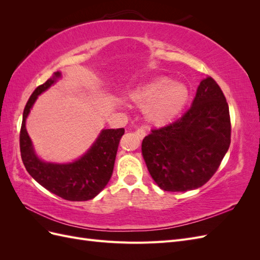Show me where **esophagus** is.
<instances>
[{"label": "esophagus", "instance_id": "esophagus-1", "mask_svg": "<svg viewBox=\"0 0 260 260\" xmlns=\"http://www.w3.org/2000/svg\"><path fill=\"white\" fill-rule=\"evenodd\" d=\"M136 136H137L140 140H142V139L146 136V132H145V130H144V129L140 128V129H138V130L136 131Z\"/></svg>", "mask_w": 260, "mask_h": 260}]
</instances>
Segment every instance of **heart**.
<instances>
[{"mask_svg":"<svg viewBox=\"0 0 260 260\" xmlns=\"http://www.w3.org/2000/svg\"><path fill=\"white\" fill-rule=\"evenodd\" d=\"M190 93L186 85L159 77L138 85L129 93V101L144 107L148 123L165 125L174 121L185 107Z\"/></svg>","mask_w":260,"mask_h":260,"instance_id":"heart-1","label":"heart"}]
</instances>
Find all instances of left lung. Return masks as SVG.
<instances>
[{
  "label": "left lung",
  "instance_id": "1",
  "mask_svg": "<svg viewBox=\"0 0 260 260\" xmlns=\"http://www.w3.org/2000/svg\"><path fill=\"white\" fill-rule=\"evenodd\" d=\"M230 142L229 106L217 82L206 77L182 117L143 139L142 155L161 190L185 192L214 176Z\"/></svg>",
  "mask_w": 260,
  "mask_h": 260
}]
</instances>
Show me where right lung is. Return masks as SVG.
Wrapping results in <instances>:
<instances>
[{
    "mask_svg": "<svg viewBox=\"0 0 260 260\" xmlns=\"http://www.w3.org/2000/svg\"><path fill=\"white\" fill-rule=\"evenodd\" d=\"M60 77L59 72L54 73L52 78L38 86L27 102L19 137L21 159L29 175L53 194L67 201H89L103 190L113 175L118 145L124 129H103L85 154L72 162H46L39 158L28 136L26 119L38 96Z\"/></svg>",
    "mask_w": 260,
    "mask_h": 260,
    "instance_id": "obj_1",
    "label": "right lung"
}]
</instances>
